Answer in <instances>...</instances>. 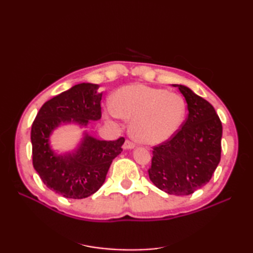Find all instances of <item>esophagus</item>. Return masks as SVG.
<instances>
[{
	"mask_svg": "<svg viewBox=\"0 0 253 253\" xmlns=\"http://www.w3.org/2000/svg\"><path fill=\"white\" fill-rule=\"evenodd\" d=\"M124 149H133L135 148V143L131 142L130 140H126L125 142H124Z\"/></svg>",
	"mask_w": 253,
	"mask_h": 253,
	"instance_id": "34e87169",
	"label": "esophagus"
}]
</instances>
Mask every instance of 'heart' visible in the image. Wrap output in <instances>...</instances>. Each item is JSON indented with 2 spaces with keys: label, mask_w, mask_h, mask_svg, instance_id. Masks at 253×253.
I'll use <instances>...</instances> for the list:
<instances>
[{
  "label": "heart",
  "mask_w": 253,
  "mask_h": 253,
  "mask_svg": "<svg viewBox=\"0 0 253 253\" xmlns=\"http://www.w3.org/2000/svg\"><path fill=\"white\" fill-rule=\"evenodd\" d=\"M112 114L131 120L130 135L138 142L159 144L179 130L186 116L181 95L144 84H132L113 95Z\"/></svg>",
  "instance_id": "heart-1"
}]
</instances>
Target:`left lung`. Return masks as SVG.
<instances>
[{"label":"left lung","instance_id":"1","mask_svg":"<svg viewBox=\"0 0 253 253\" xmlns=\"http://www.w3.org/2000/svg\"><path fill=\"white\" fill-rule=\"evenodd\" d=\"M188 116L169 140L153 147L150 180L169 195L188 196L207 185L221 161L222 123L214 107L182 84Z\"/></svg>","mask_w":253,"mask_h":253}]
</instances>
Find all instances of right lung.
<instances>
[{
  "label": "right lung",
  "mask_w": 253,
  "mask_h": 253,
  "mask_svg": "<svg viewBox=\"0 0 253 253\" xmlns=\"http://www.w3.org/2000/svg\"><path fill=\"white\" fill-rule=\"evenodd\" d=\"M99 85L79 84L46 101L31 126L32 164L43 184L71 199L87 198L100 189L112 164L125 142L98 140L85 133L77 151L56 155L50 148V135L62 123L87 126L102 116Z\"/></svg>",
  "instance_id": "right-lung-1"
}]
</instances>
